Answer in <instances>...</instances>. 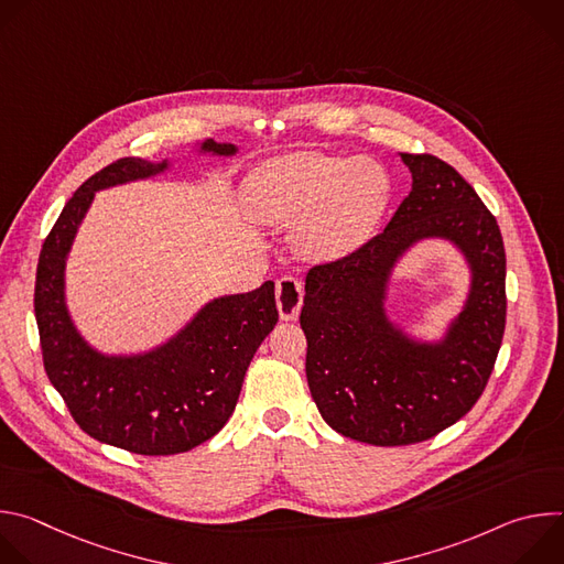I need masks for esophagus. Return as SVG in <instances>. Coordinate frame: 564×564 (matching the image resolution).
<instances>
[{"label": "esophagus", "instance_id": "obj_1", "mask_svg": "<svg viewBox=\"0 0 564 564\" xmlns=\"http://www.w3.org/2000/svg\"><path fill=\"white\" fill-rule=\"evenodd\" d=\"M303 305V285L294 276H281L276 281V307L283 321H294Z\"/></svg>", "mask_w": 564, "mask_h": 564}]
</instances>
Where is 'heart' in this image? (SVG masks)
Returning a JSON list of instances; mask_svg holds the SVG:
<instances>
[{
    "instance_id": "b5f03b06",
    "label": "heart",
    "mask_w": 564,
    "mask_h": 564,
    "mask_svg": "<svg viewBox=\"0 0 564 564\" xmlns=\"http://www.w3.org/2000/svg\"><path fill=\"white\" fill-rule=\"evenodd\" d=\"M386 198L388 178L372 160L318 151L272 158L243 187L250 218L294 225L296 248L316 261L341 259L368 240Z\"/></svg>"
}]
</instances>
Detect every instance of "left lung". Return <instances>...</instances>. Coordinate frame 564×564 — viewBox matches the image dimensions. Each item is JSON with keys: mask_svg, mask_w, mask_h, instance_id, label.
Listing matches in <instances>:
<instances>
[{"mask_svg": "<svg viewBox=\"0 0 564 564\" xmlns=\"http://www.w3.org/2000/svg\"><path fill=\"white\" fill-rule=\"evenodd\" d=\"M413 189L383 231L305 276L301 328L314 404L337 433L372 446L426 442L485 392L507 321V257L496 216L431 153H401ZM422 237H446L471 265L465 310L440 345H420L382 310L393 261Z\"/></svg>", "mask_w": 564, "mask_h": 564, "instance_id": "obj_1", "label": "left lung"}]
</instances>
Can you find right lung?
<instances>
[{
    "mask_svg": "<svg viewBox=\"0 0 564 564\" xmlns=\"http://www.w3.org/2000/svg\"><path fill=\"white\" fill-rule=\"evenodd\" d=\"M200 151L231 155L234 144L205 140ZM167 170L120 158L94 174L48 231L35 276V318L44 370L75 424L98 442L138 455H176L212 440L229 420L248 366L279 321L274 283L207 303L165 346L105 357L75 330L64 303V265L75 231L98 189Z\"/></svg>",
    "mask_w": 564,
    "mask_h": 564,
    "instance_id": "add662e5",
    "label": "right lung"
}]
</instances>
